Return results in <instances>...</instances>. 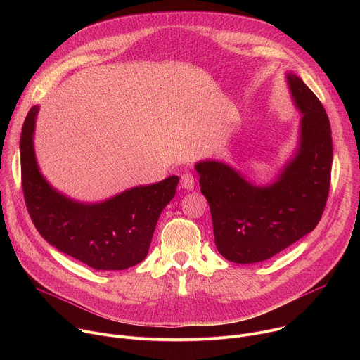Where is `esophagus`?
Returning <instances> with one entry per match:
<instances>
[{
  "mask_svg": "<svg viewBox=\"0 0 360 360\" xmlns=\"http://www.w3.org/2000/svg\"><path fill=\"white\" fill-rule=\"evenodd\" d=\"M181 186H182L184 189H186V191L193 189V186H195V178H193V175L189 174V172L182 174V176H181Z\"/></svg>",
  "mask_w": 360,
  "mask_h": 360,
  "instance_id": "obj_1",
  "label": "esophagus"
}]
</instances>
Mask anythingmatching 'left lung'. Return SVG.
Masks as SVG:
<instances>
[{
  "label": "left lung",
  "instance_id": "left-lung-1",
  "mask_svg": "<svg viewBox=\"0 0 360 360\" xmlns=\"http://www.w3.org/2000/svg\"><path fill=\"white\" fill-rule=\"evenodd\" d=\"M290 92L303 112L300 145L276 182L255 186L225 164L195 165L207 198L219 253L235 264L262 262L319 224L326 207L332 169V132L318 96L296 75Z\"/></svg>",
  "mask_w": 360,
  "mask_h": 360
}]
</instances>
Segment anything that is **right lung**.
I'll list each match as a JSON object with an SVG mask.
<instances>
[{"label":"right lung","mask_w":360,"mask_h":360,"mask_svg":"<svg viewBox=\"0 0 360 360\" xmlns=\"http://www.w3.org/2000/svg\"><path fill=\"white\" fill-rule=\"evenodd\" d=\"M38 107L22 125L21 184L28 214L41 236L96 271H121L142 262L158 218L174 198L179 178L136 186L102 203L74 202L41 176L32 146Z\"/></svg>","instance_id":"obj_1"}]
</instances>
